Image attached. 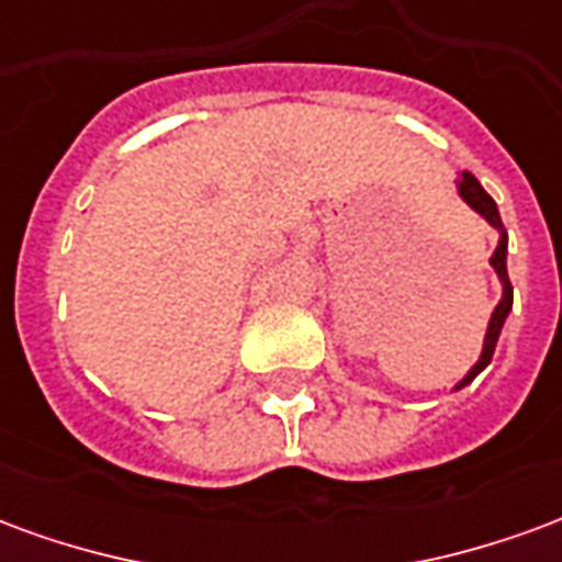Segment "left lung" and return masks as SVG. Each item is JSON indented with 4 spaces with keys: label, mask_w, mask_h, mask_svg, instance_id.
I'll use <instances>...</instances> for the list:
<instances>
[{
    "label": "left lung",
    "mask_w": 562,
    "mask_h": 562,
    "mask_svg": "<svg viewBox=\"0 0 562 562\" xmlns=\"http://www.w3.org/2000/svg\"><path fill=\"white\" fill-rule=\"evenodd\" d=\"M458 192H460V198H463V201H467V204L475 210V213H482L484 220L491 222L496 232H499V244H496V252L491 256V265H494L496 277H499V282H503V301L496 304L494 316H491V325H487V334H484L482 358L475 361V367H472L470 373L463 376V382L458 385V389H463V385H470L472 379L479 376L484 367L491 364V358H494L496 340H499V330H503V322H506L508 310H512V282H508V270H506L508 237H506V228H503V220H499V210H496L494 198L484 192L482 183H479V180H475L470 171H463V177L458 180Z\"/></svg>",
    "instance_id": "8db88e82"
}]
</instances>
